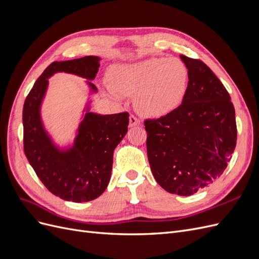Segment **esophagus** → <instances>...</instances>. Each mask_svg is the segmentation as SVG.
I'll list each match as a JSON object with an SVG mask.
<instances>
[{"mask_svg":"<svg viewBox=\"0 0 259 259\" xmlns=\"http://www.w3.org/2000/svg\"><path fill=\"white\" fill-rule=\"evenodd\" d=\"M139 124V120L137 119L136 116L134 115H131L130 116V126L133 127V126H136V125Z\"/></svg>","mask_w":259,"mask_h":259,"instance_id":"1","label":"esophagus"}]
</instances>
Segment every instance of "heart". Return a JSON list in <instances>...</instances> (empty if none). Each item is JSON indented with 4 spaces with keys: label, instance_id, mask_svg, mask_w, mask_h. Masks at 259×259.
I'll list each match as a JSON object with an SVG mask.
<instances>
[{
    "label": "heart",
    "instance_id": "obj_1",
    "mask_svg": "<svg viewBox=\"0 0 259 259\" xmlns=\"http://www.w3.org/2000/svg\"><path fill=\"white\" fill-rule=\"evenodd\" d=\"M188 69L178 58L151 57L114 65L109 70V96H134L136 110L149 117H162L177 109L185 97Z\"/></svg>",
    "mask_w": 259,
    "mask_h": 259
}]
</instances>
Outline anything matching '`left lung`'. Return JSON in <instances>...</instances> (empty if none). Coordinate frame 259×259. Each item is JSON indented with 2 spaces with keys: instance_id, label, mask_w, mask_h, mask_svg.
<instances>
[{
  "instance_id": "left-lung-1",
  "label": "left lung",
  "mask_w": 259,
  "mask_h": 259,
  "mask_svg": "<svg viewBox=\"0 0 259 259\" xmlns=\"http://www.w3.org/2000/svg\"><path fill=\"white\" fill-rule=\"evenodd\" d=\"M189 73L183 103L147 120V154L154 179L188 197L223 174L237 144L234 107L223 83L201 60L180 55Z\"/></svg>"
}]
</instances>
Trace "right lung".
I'll list each match as a JSON object with an SVG mask.
<instances>
[{
  "label": "right lung",
  "instance_id": "right-lung-1",
  "mask_svg": "<svg viewBox=\"0 0 259 259\" xmlns=\"http://www.w3.org/2000/svg\"><path fill=\"white\" fill-rule=\"evenodd\" d=\"M100 57L85 56L54 61L34 83L22 111L23 148L37 177L62 200L75 203L97 199L110 182L113 151L127 133L128 113L100 114L91 111L92 96L97 89L92 83L100 67ZM65 72L85 78L90 96L72 142L60 145L45 127L41 105L49 77Z\"/></svg>",
  "mask_w": 259,
  "mask_h": 259
}]
</instances>
